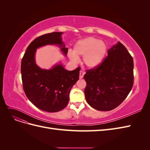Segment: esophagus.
Here are the masks:
<instances>
[{
	"label": "esophagus",
	"mask_w": 150,
	"mask_h": 150,
	"mask_svg": "<svg viewBox=\"0 0 150 150\" xmlns=\"http://www.w3.org/2000/svg\"><path fill=\"white\" fill-rule=\"evenodd\" d=\"M85 74V72L83 71H80L79 72V78L80 79H82L83 78V76Z\"/></svg>",
	"instance_id": "34e87169"
}]
</instances>
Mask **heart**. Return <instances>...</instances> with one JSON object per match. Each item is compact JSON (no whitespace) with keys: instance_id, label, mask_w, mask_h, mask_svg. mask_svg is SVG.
<instances>
[{"instance_id":"b5f03b06","label":"heart","mask_w":150,"mask_h":150,"mask_svg":"<svg viewBox=\"0 0 150 150\" xmlns=\"http://www.w3.org/2000/svg\"><path fill=\"white\" fill-rule=\"evenodd\" d=\"M107 49L103 41L94 37H88L78 40L74 46L73 52H70L68 55L74 62H78L79 57L83 56L84 64L88 68H94L103 62Z\"/></svg>"}]
</instances>
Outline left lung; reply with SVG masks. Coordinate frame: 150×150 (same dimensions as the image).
<instances>
[{"label":"left lung","mask_w":150,"mask_h":150,"mask_svg":"<svg viewBox=\"0 0 150 150\" xmlns=\"http://www.w3.org/2000/svg\"><path fill=\"white\" fill-rule=\"evenodd\" d=\"M133 59L120 42L108 51L99 66L86 71L84 94L89 105L108 111L118 106L133 86Z\"/></svg>","instance_id":"obj_1"}]
</instances>
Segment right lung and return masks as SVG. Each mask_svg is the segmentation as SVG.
Returning <instances> with one entry per match:
<instances>
[{"label":"right lung","instance_id":"1","mask_svg":"<svg viewBox=\"0 0 150 150\" xmlns=\"http://www.w3.org/2000/svg\"><path fill=\"white\" fill-rule=\"evenodd\" d=\"M62 34L54 32L35 39L27 48L21 61L22 85L26 96L34 106L49 112L59 111L66 107L70 91L79 77V67L70 71L61 64L51 69H42L36 64V49L46 45H58L67 55L68 49L62 42Z\"/></svg>","mask_w":150,"mask_h":150}]
</instances>
